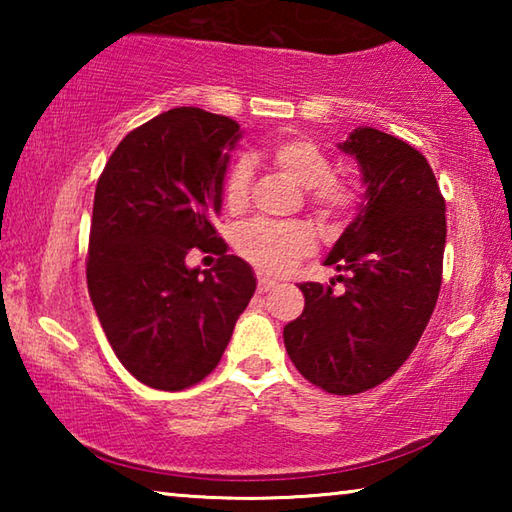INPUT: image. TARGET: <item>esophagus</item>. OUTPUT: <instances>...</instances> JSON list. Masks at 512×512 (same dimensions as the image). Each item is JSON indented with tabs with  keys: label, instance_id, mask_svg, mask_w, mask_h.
Returning <instances> with one entry per match:
<instances>
[{
	"label": "esophagus",
	"instance_id": "1",
	"mask_svg": "<svg viewBox=\"0 0 512 512\" xmlns=\"http://www.w3.org/2000/svg\"><path fill=\"white\" fill-rule=\"evenodd\" d=\"M273 287H275V280H271V277L259 275V280H257V291L259 293H266L268 289H273Z\"/></svg>",
	"mask_w": 512,
	"mask_h": 512
}]
</instances>
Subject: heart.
<instances>
[{
    "label": "heart",
    "mask_w": 512,
    "mask_h": 512,
    "mask_svg": "<svg viewBox=\"0 0 512 512\" xmlns=\"http://www.w3.org/2000/svg\"><path fill=\"white\" fill-rule=\"evenodd\" d=\"M271 160L284 176L309 189V203L320 219H341L359 198L352 180L332 176V160L314 142L289 137L273 146ZM250 189V164L239 160L223 185V201L230 212L244 210ZM237 253L266 273H284L311 250V235L298 223L250 221L235 232Z\"/></svg>",
    "instance_id": "b5f03b06"
}]
</instances>
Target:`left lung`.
Here are the masks:
<instances>
[{"instance_id": "left-lung-1", "label": "left lung", "mask_w": 512, "mask_h": 512, "mask_svg": "<svg viewBox=\"0 0 512 512\" xmlns=\"http://www.w3.org/2000/svg\"><path fill=\"white\" fill-rule=\"evenodd\" d=\"M339 149L366 185L325 259L343 291L334 280L300 284L305 309L284 327V345L311 384L357 395L393 377L418 345L443 282L447 223L438 180L411 144L361 126Z\"/></svg>"}]
</instances>
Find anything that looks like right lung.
<instances>
[{
    "label": "right lung",
    "instance_id": "add662e5",
    "mask_svg": "<svg viewBox=\"0 0 512 512\" xmlns=\"http://www.w3.org/2000/svg\"><path fill=\"white\" fill-rule=\"evenodd\" d=\"M239 135L230 117L167 110L119 142L94 192L92 305L117 359L158 391H183L219 366L257 287L212 225ZM192 247L222 257L210 272L189 269Z\"/></svg>",
    "mask_w": 512,
    "mask_h": 512
}]
</instances>
